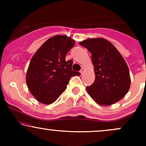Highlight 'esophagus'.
I'll use <instances>...</instances> for the list:
<instances>
[{
  "label": "esophagus",
  "instance_id": "esophagus-1",
  "mask_svg": "<svg viewBox=\"0 0 146 146\" xmlns=\"http://www.w3.org/2000/svg\"><path fill=\"white\" fill-rule=\"evenodd\" d=\"M84 68H81V70H80V73H81V74H83V73H84Z\"/></svg>",
  "mask_w": 146,
  "mask_h": 146
}]
</instances>
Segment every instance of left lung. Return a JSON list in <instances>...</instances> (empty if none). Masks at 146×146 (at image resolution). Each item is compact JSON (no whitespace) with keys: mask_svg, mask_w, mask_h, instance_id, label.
<instances>
[{"mask_svg":"<svg viewBox=\"0 0 146 146\" xmlns=\"http://www.w3.org/2000/svg\"><path fill=\"white\" fill-rule=\"evenodd\" d=\"M80 44L91 53L95 80L86 87L100 105H111L121 100L130 86V73L124 59L113 44L104 38H90Z\"/></svg>","mask_w":146,"mask_h":146,"instance_id":"left-lung-1","label":"left lung"}]
</instances>
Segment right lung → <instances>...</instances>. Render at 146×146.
Segmentation results:
<instances>
[{"instance_id":"add662e5","label":"right lung","mask_w":146,"mask_h":146,"mask_svg":"<svg viewBox=\"0 0 146 146\" xmlns=\"http://www.w3.org/2000/svg\"><path fill=\"white\" fill-rule=\"evenodd\" d=\"M75 45L67 36L48 39L31 58L26 82L31 93L45 104L53 103L66 90L71 77L80 73L72 70L73 60L66 61V55Z\"/></svg>"}]
</instances>
